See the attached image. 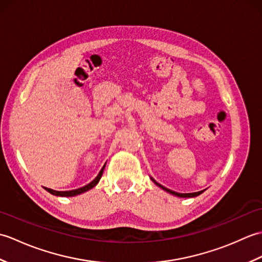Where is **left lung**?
I'll use <instances>...</instances> for the list:
<instances>
[{
    "instance_id": "8db88e82",
    "label": "left lung",
    "mask_w": 262,
    "mask_h": 262,
    "mask_svg": "<svg viewBox=\"0 0 262 262\" xmlns=\"http://www.w3.org/2000/svg\"><path fill=\"white\" fill-rule=\"evenodd\" d=\"M151 180L155 183V185H157L158 187H160L161 189H163L164 191H166V192H169V193H171V194H173V196H177V197H180V198H192V197H197V196H199L200 193H203L205 190H202V191H197V192H190V193H180V192H177V191H173V190H170V189H168V188H165L164 186H162V185H160L159 182H157L155 181L153 178L151 177Z\"/></svg>"
}]
</instances>
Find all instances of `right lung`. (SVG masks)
Segmentation results:
<instances>
[{
	"label": "right lung",
	"instance_id": "add662e5",
	"mask_svg": "<svg viewBox=\"0 0 262 262\" xmlns=\"http://www.w3.org/2000/svg\"><path fill=\"white\" fill-rule=\"evenodd\" d=\"M104 166H105V164L102 166V169L100 170L99 174L96 178H94V179L90 183H88V185H85L84 187L77 188V189H74V190H69V191H57V190H53V189H49V188H45V189L49 193L54 194V196H59V197H74V196H77V194H81L83 192L90 190V189H92L93 187H96L98 185V182L100 181V179H101V177H102Z\"/></svg>",
	"mask_w": 262,
	"mask_h": 262
}]
</instances>
